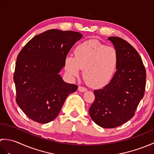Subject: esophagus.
I'll use <instances>...</instances> for the list:
<instances>
[{
  "instance_id": "34e87169",
  "label": "esophagus",
  "mask_w": 154,
  "mask_h": 154,
  "mask_svg": "<svg viewBox=\"0 0 154 154\" xmlns=\"http://www.w3.org/2000/svg\"><path fill=\"white\" fill-rule=\"evenodd\" d=\"M78 90H79V91H80V92H85V91H87L86 88L81 87V86H79V87H78Z\"/></svg>"
}]
</instances>
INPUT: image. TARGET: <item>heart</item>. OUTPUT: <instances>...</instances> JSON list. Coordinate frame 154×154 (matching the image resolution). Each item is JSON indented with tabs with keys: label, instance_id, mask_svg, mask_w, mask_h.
Instances as JSON below:
<instances>
[{
	"label": "heart",
	"instance_id": "1",
	"mask_svg": "<svg viewBox=\"0 0 154 154\" xmlns=\"http://www.w3.org/2000/svg\"><path fill=\"white\" fill-rule=\"evenodd\" d=\"M75 57L67 55L65 69L71 77H78L81 69L88 85L93 89L105 87L112 80L119 64V54L112 46H105L97 40H89L79 44Z\"/></svg>",
	"mask_w": 154,
	"mask_h": 154
}]
</instances>
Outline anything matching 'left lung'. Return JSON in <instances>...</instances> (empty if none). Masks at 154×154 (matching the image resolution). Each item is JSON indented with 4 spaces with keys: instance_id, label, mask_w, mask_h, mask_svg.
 Listing matches in <instances>:
<instances>
[{
    "instance_id": "obj_1",
    "label": "left lung",
    "mask_w": 154,
    "mask_h": 154,
    "mask_svg": "<svg viewBox=\"0 0 154 154\" xmlns=\"http://www.w3.org/2000/svg\"><path fill=\"white\" fill-rule=\"evenodd\" d=\"M108 40L118 52L119 64L110 82L94 91L95 99L89 112L97 125L113 128L134 115L144 94L146 69L140 55L128 42L115 36Z\"/></svg>"
}]
</instances>
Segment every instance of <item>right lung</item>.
I'll use <instances>...</instances> for the list:
<instances>
[{
	"mask_svg": "<svg viewBox=\"0 0 154 154\" xmlns=\"http://www.w3.org/2000/svg\"><path fill=\"white\" fill-rule=\"evenodd\" d=\"M78 32L52 29L34 37L20 52L14 81L18 105L29 119L46 124L60 113L76 85L65 83L60 72L75 43L82 38Z\"/></svg>",
	"mask_w": 154,
	"mask_h": 154,
	"instance_id": "1",
	"label": "right lung"
}]
</instances>
